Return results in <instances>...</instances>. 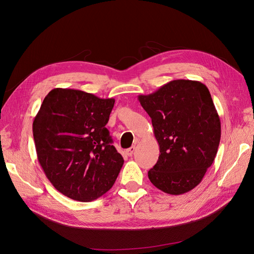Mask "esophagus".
I'll return each instance as SVG.
<instances>
[{
	"mask_svg": "<svg viewBox=\"0 0 254 254\" xmlns=\"http://www.w3.org/2000/svg\"><path fill=\"white\" fill-rule=\"evenodd\" d=\"M134 151H135V146H131V147H130V148L126 149V153H127L129 157H131L133 153H134Z\"/></svg>",
	"mask_w": 254,
	"mask_h": 254,
	"instance_id": "obj_1",
	"label": "esophagus"
}]
</instances>
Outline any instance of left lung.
<instances>
[{"label": "left lung", "mask_w": 254, "mask_h": 254, "mask_svg": "<svg viewBox=\"0 0 254 254\" xmlns=\"http://www.w3.org/2000/svg\"><path fill=\"white\" fill-rule=\"evenodd\" d=\"M137 99L160 146L150 182L166 194L188 193L201 182L219 146L220 119L209 89L200 81L177 79Z\"/></svg>", "instance_id": "8db88e82"}]
</instances>
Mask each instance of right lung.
<instances>
[{"label":"right lung","instance_id":"obj_1","mask_svg":"<svg viewBox=\"0 0 254 254\" xmlns=\"http://www.w3.org/2000/svg\"><path fill=\"white\" fill-rule=\"evenodd\" d=\"M114 102L56 88L34 119L38 161L54 188L74 200L89 202L103 196L124 164L106 128Z\"/></svg>","mask_w":254,"mask_h":254}]
</instances>
